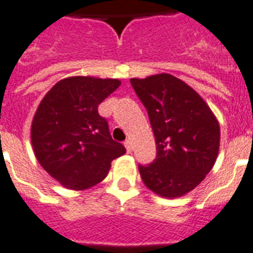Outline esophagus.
<instances>
[{
  "instance_id": "obj_1",
  "label": "esophagus",
  "mask_w": 253,
  "mask_h": 253,
  "mask_svg": "<svg viewBox=\"0 0 253 253\" xmlns=\"http://www.w3.org/2000/svg\"><path fill=\"white\" fill-rule=\"evenodd\" d=\"M125 147H126V150H127V152H128V154L132 151V144H131L130 140H126V142H125Z\"/></svg>"
}]
</instances>
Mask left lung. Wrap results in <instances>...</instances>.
<instances>
[{"instance_id":"1","label":"left lung","mask_w":253,"mask_h":253,"mask_svg":"<svg viewBox=\"0 0 253 253\" xmlns=\"http://www.w3.org/2000/svg\"><path fill=\"white\" fill-rule=\"evenodd\" d=\"M136 95L147 109L157 158L139 165L146 186L163 198H179L194 190L215 165L220 127L203 98L182 80L157 74L131 78Z\"/></svg>"}]
</instances>
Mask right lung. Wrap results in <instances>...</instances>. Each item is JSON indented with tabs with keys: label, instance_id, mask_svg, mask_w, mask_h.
Returning a JSON list of instances; mask_svg holds the SVG:
<instances>
[{
	"label": "right lung",
	"instance_id": "1",
	"mask_svg": "<svg viewBox=\"0 0 253 253\" xmlns=\"http://www.w3.org/2000/svg\"><path fill=\"white\" fill-rule=\"evenodd\" d=\"M121 86L118 80L69 77L43 96L32 122L37 161L70 190H86L106 178L111 162L126 152L115 142L98 106Z\"/></svg>",
	"mask_w": 253,
	"mask_h": 253
}]
</instances>
